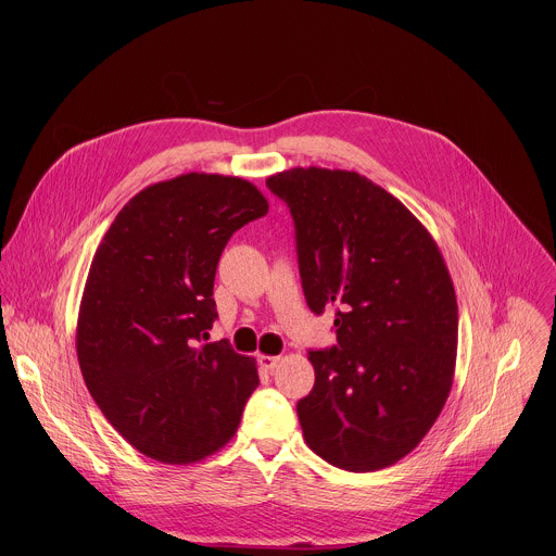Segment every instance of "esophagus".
I'll return each mask as SVG.
<instances>
[{
    "label": "esophagus",
    "mask_w": 556,
    "mask_h": 556,
    "mask_svg": "<svg viewBox=\"0 0 556 556\" xmlns=\"http://www.w3.org/2000/svg\"><path fill=\"white\" fill-rule=\"evenodd\" d=\"M257 361H260V367H262V369L273 371V369L281 363V356H268V354H262Z\"/></svg>",
    "instance_id": "obj_1"
}]
</instances>
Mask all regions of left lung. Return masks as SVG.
<instances>
[{"label":"left lung","instance_id":"left-lung-1","mask_svg":"<svg viewBox=\"0 0 556 556\" xmlns=\"http://www.w3.org/2000/svg\"><path fill=\"white\" fill-rule=\"evenodd\" d=\"M266 185L290 206L305 301L337 326V348L307 354L305 444L352 472L387 468L422 442L453 384L457 299L444 257L399 198L356 172L294 167Z\"/></svg>","mask_w":556,"mask_h":556}]
</instances>
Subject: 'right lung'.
<instances>
[{
	"label": "right lung",
	"instance_id": "obj_1",
	"mask_svg": "<svg viewBox=\"0 0 556 556\" xmlns=\"http://www.w3.org/2000/svg\"><path fill=\"white\" fill-rule=\"evenodd\" d=\"M268 213L249 180L182 174L149 185L101 240L78 305L76 356L108 422L142 455L193 464L240 427L255 358L204 343L230 235Z\"/></svg>",
	"mask_w": 556,
	"mask_h": 556
}]
</instances>
